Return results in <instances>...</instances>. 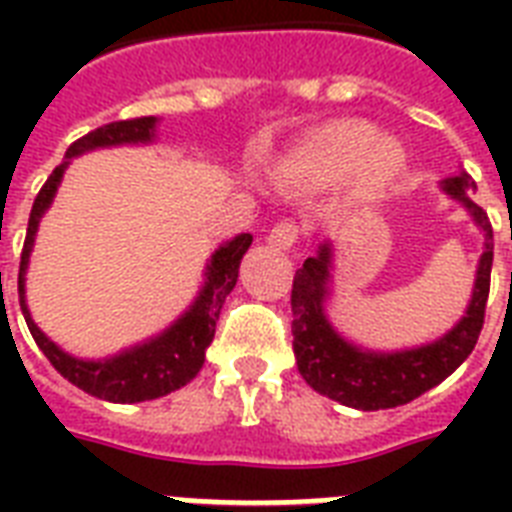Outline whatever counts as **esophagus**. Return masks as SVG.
I'll return each instance as SVG.
<instances>
[{
  "label": "esophagus",
  "instance_id": "esophagus-1",
  "mask_svg": "<svg viewBox=\"0 0 512 512\" xmlns=\"http://www.w3.org/2000/svg\"><path fill=\"white\" fill-rule=\"evenodd\" d=\"M300 233H303V228H300L295 220H281V223H276L271 228L268 241H271L276 249H289V247H295L297 239H300Z\"/></svg>",
  "mask_w": 512,
  "mask_h": 512
}]
</instances>
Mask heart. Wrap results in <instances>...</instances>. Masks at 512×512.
<instances>
[{"label": "heart", "mask_w": 512, "mask_h": 512, "mask_svg": "<svg viewBox=\"0 0 512 512\" xmlns=\"http://www.w3.org/2000/svg\"><path fill=\"white\" fill-rule=\"evenodd\" d=\"M358 170V191L377 196L404 170V154L393 140L377 138L366 124H329L297 156L292 172L311 183H335Z\"/></svg>", "instance_id": "obj_1"}]
</instances>
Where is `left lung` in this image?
Segmentation results:
<instances>
[{
	"mask_svg": "<svg viewBox=\"0 0 512 512\" xmlns=\"http://www.w3.org/2000/svg\"><path fill=\"white\" fill-rule=\"evenodd\" d=\"M444 191L470 209L484 231V255L478 263L476 289L457 327L441 340L401 353H369L342 340L324 316V297L329 279V244L316 257H308L292 281V348L297 369L316 393L353 409H390L422 396L446 380L476 348L484 329L489 281H492L494 231L489 215L470 199L476 183L468 172L446 177Z\"/></svg>",
	"mask_w": 512,
	"mask_h": 512,
	"instance_id": "1",
	"label": "left lung"
}]
</instances>
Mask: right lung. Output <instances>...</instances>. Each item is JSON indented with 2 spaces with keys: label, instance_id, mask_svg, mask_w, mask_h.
<instances>
[{
  "label": "right lung",
  "instance_id": "right-lung-1",
  "mask_svg": "<svg viewBox=\"0 0 512 512\" xmlns=\"http://www.w3.org/2000/svg\"><path fill=\"white\" fill-rule=\"evenodd\" d=\"M154 124V116H138V119H119V122L103 124L98 130L87 132L84 138L74 140L68 146L66 159L92 151V148L119 146V143H146V140L154 138ZM66 164L68 162L58 164L52 170V175L47 177V183L42 185V191L36 193L31 217H28L26 241H23V252H20L18 295L28 332L36 340V345L42 348L44 356L50 358V364L68 382H74L76 388H82L90 396L114 401V404H135V401H151V398L167 396V393L183 388L185 382H191L199 374L207 345L215 337L220 308H223L225 297L231 295V289L236 287L239 263L249 244H252V236L241 233L233 241H228L225 247L217 249L207 268L209 273L207 281H204V289L199 292V300L164 335L146 342V345L127 350V353L106 358V361H79V358L63 353L52 340H47L44 332H39L31 313H28L26 300H23V273H26L28 252H31V244H34L36 225H39V217L44 215V209L50 207L52 196L58 191Z\"/></svg>",
  "mask_w": 512,
  "mask_h": 512
}]
</instances>
